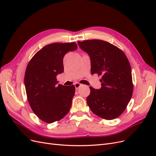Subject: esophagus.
<instances>
[{
  "label": "esophagus",
  "instance_id": "esophagus-1",
  "mask_svg": "<svg viewBox=\"0 0 156 156\" xmlns=\"http://www.w3.org/2000/svg\"><path fill=\"white\" fill-rule=\"evenodd\" d=\"M75 89H79V87H81V86H82V84H80V83H75Z\"/></svg>",
  "mask_w": 156,
  "mask_h": 156
}]
</instances>
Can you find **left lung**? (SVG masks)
Wrapping results in <instances>:
<instances>
[{
  "label": "left lung",
  "instance_id": "left-lung-1",
  "mask_svg": "<svg viewBox=\"0 0 156 156\" xmlns=\"http://www.w3.org/2000/svg\"><path fill=\"white\" fill-rule=\"evenodd\" d=\"M89 55L91 73L101 75V87H90L87 104L103 119L112 120L124 111L133 93L131 69L124 52L107 41L100 40L78 41Z\"/></svg>",
  "mask_w": 156,
  "mask_h": 156
}]
</instances>
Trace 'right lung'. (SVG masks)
<instances>
[{
	"instance_id": "obj_1",
	"label": "right lung",
	"mask_w": 156,
	"mask_h": 156,
	"mask_svg": "<svg viewBox=\"0 0 156 156\" xmlns=\"http://www.w3.org/2000/svg\"><path fill=\"white\" fill-rule=\"evenodd\" d=\"M77 49L75 42L45 45L27 65L24 82L28 101L34 114L46 123L61 120L72 106L75 86L57 84L56 76L64 72V55Z\"/></svg>"
}]
</instances>
